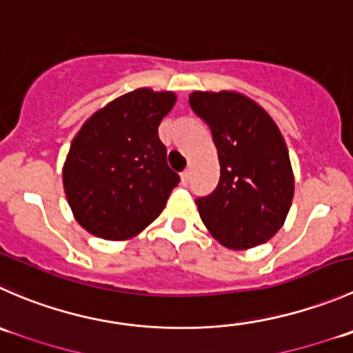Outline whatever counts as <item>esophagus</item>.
Here are the masks:
<instances>
[{
  "mask_svg": "<svg viewBox=\"0 0 353 353\" xmlns=\"http://www.w3.org/2000/svg\"><path fill=\"white\" fill-rule=\"evenodd\" d=\"M181 183H183V186H186V184L190 183V170H184V172H181Z\"/></svg>",
  "mask_w": 353,
  "mask_h": 353,
  "instance_id": "esophagus-1",
  "label": "esophagus"
}]
</instances>
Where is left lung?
<instances>
[{"label": "left lung", "mask_w": 353, "mask_h": 353, "mask_svg": "<svg viewBox=\"0 0 353 353\" xmlns=\"http://www.w3.org/2000/svg\"><path fill=\"white\" fill-rule=\"evenodd\" d=\"M194 114L210 128L221 179L198 212L217 241L246 250L271 239L285 224L295 179L288 148L271 115L234 91H194Z\"/></svg>", "instance_id": "1"}]
</instances>
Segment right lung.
I'll return each instance as SVG.
<instances>
[{
	"label": "right lung",
	"instance_id": "1",
	"mask_svg": "<svg viewBox=\"0 0 353 353\" xmlns=\"http://www.w3.org/2000/svg\"><path fill=\"white\" fill-rule=\"evenodd\" d=\"M176 94L139 88L91 115L75 134L63 165L74 217L91 234L129 239L165 207L179 176L159 138Z\"/></svg>",
	"mask_w": 353,
	"mask_h": 353
}]
</instances>
